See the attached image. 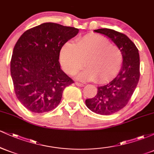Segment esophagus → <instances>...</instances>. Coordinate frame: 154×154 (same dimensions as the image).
I'll list each match as a JSON object with an SVG mask.
<instances>
[{
    "mask_svg": "<svg viewBox=\"0 0 154 154\" xmlns=\"http://www.w3.org/2000/svg\"><path fill=\"white\" fill-rule=\"evenodd\" d=\"M76 84V85H77V86H79V87H84L85 86V84H83V83H80V82H76L75 83Z\"/></svg>",
    "mask_w": 154,
    "mask_h": 154,
    "instance_id": "esophagus-1",
    "label": "esophagus"
}]
</instances>
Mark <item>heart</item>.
<instances>
[{
    "label": "heart",
    "instance_id": "1",
    "mask_svg": "<svg viewBox=\"0 0 154 154\" xmlns=\"http://www.w3.org/2000/svg\"><path fill=\"white\" fill-rule=\"evenodd\" d=\"M59 59L63 70L69 75H75L85 64L87 68L79 74L77 78L104 83L119 72L123 57L121 50L111 44L106 37L88 34L76 40L74 44L65 43L60 51Z\"/></svg>",
    "mask_w": 154,
    "mask_h": 154
}]
</instances>
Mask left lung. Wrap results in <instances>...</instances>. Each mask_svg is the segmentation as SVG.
<instances>
[{
    "instance_id": "left-lung-1",
    "label": "left lung",
    "mask_w": 154,
    "mask_h": 154,
    "mask_svg": "<svg viewBox=\"0 0 154 154\" xmlns=\"http://www.w3.org/2000/svg\"><path fill=\"white\" fill-rule=\"evenodd\" d=\"M94 32L110 38L122 54V66L117 76L108 84L98 87L94 98L85 100L90 110L101 115H110L128 104L137 87L140 78L138 49L127 35L114 29L103 28Z\"/></svg>"
}]
</instances>
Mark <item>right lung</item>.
Here are the masks:
<instances>
[{"label":"right lung","instance_id":"obj_1","mask_svg":"<svg viewBox=\"0 0 154 154\" xmlns=\"http://www.w3.org/2000/svg\"><path fill=\"white\" fill-rule=\"evenodd\" d=\"M79 29L47 22L24 32L11 60V75L17 98L26 109L44 113L57 107L63 90L74 83L61 70L62 46Z\"/></svg>","mask_w":154,"mask_h":154}]
</instances>
